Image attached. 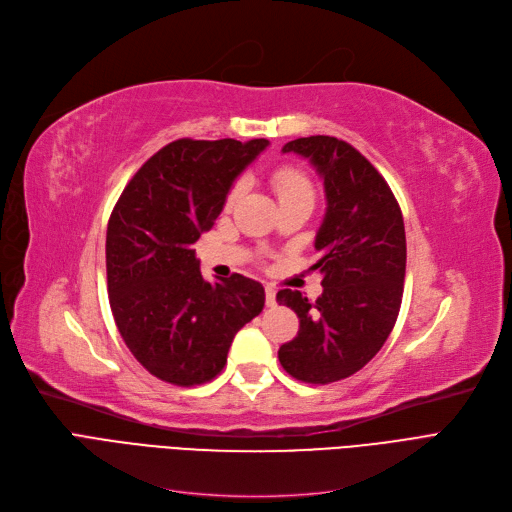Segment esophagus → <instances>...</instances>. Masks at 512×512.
<instances>
[{
  "instance_id": "esophagus-1",
  "label": "esophagus",
  "mask_w": 512,
  "mask_h": 512,
  "mask_svg": "<svg viewBox=\"0 0 512 512\" xmlns=\"http://www.w3.org/2000/svg\"><path fill=\"white\" fill-rule=\"evenodd\" d=\"M275 294H277V290H275L273 286H267V288H264V298H267V307H275V305H277V301H275Z\"/></svg>"
}]
</instances>
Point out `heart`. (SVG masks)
I'll return each mask as SVG.
<instances>
[{
  "label": "heart",
  "mask_w": 512,
  "mask_h": 512,
  "mask_svg": "<svg viewBox=\"0 0 512 512\" xmlns=\"http://www.w3.org/2000/svg\"><path fill=\"white\" fill-rule=\"evenodd\" d=\"M273 188L277 192L279 201H288L296 197H313V188L311 182L307 180V175L303 171H298L294 167H281L273 173ZM241 186L237 184L231 192H228V205H233L239 197Z\"/></svg>",
  "instance_id": "heart-1"
}]
</instances>
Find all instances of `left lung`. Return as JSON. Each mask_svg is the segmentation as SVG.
<instances>
[{"label":"left lung","mask_w":512,"mask_h":512,"mask_svg":"<svg viewBox=\"0 0 512 512\" xmlns=\"http://www.w3.org/2000/svg\"><path fill=\"white\" fill-rule=\"evenodd\" d=\"M294 152L320 173L326 216L315 235L322 296L279 290L277 303L298 315V334L277 356L298 381L326 385L368 364L390 337L402 303L407 237L400 205L383 175L343 139L298 137Z\"/></svg>","instance_id":"1"}]
</instances>
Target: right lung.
Masks as SVG:
<instances>
[{"label":"right lung","mask_w":512,"mask_h":512,"mask_svg":"<svg viewBox=\"0 0 512 512\" xmlns=\"http://www.w3.org/2000/svg\"><path fill=\"white\" fill-rule=\"evenodd\" d=\"M267 146L178 139L148 158L114 205L105 237L112 315L135 360L161 381L192 387L218 377L235 334L264 307L250 277L205 281L192 243Z\"/></svg>","instance_id":"obj_1"}]
</instances>
